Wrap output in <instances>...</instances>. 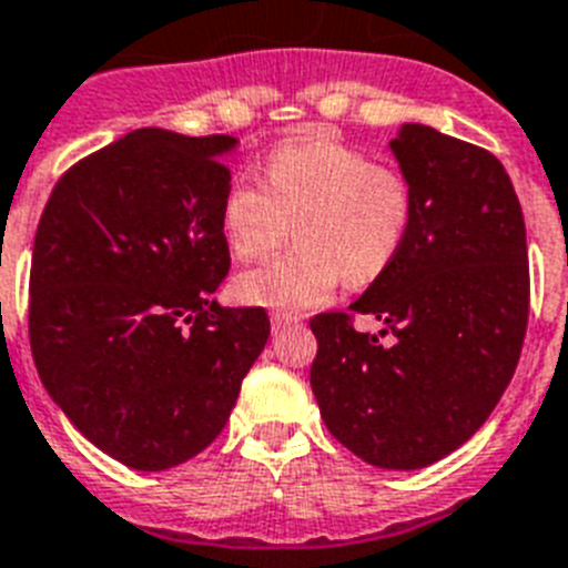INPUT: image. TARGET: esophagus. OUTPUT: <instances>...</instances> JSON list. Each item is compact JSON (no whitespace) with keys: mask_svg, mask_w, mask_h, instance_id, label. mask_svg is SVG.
<instances>
[{"mask_svg":"<svg viewBox=\"0 0 568 568\" xmlns=\"http://www.w3.org/2000/svg\"><path fill=\"white\" fill-rule=\"evenodd\" d=\"M293 324H298V316H290V313H273V318H270L273 333L287 331V327H293Z\"/></svg>","mask_w":568,"mask_h":568,"instance_id":"1","label":"esophagus"}]
</instances>
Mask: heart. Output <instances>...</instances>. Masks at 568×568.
<instances>
[{
	"label": "heart",
	"instance_id": "heart-1",
	"mask_svg": "<svg viewBox=\"0 0 568 568\" xmlns=\"http://www.w3.org/2000/svg\"><path fill=\"white\" fill-rule=\"evenodd\" d=\"M264 183L235 181L221 203V230L241 261L273 255L290 235V255L241 273L235 302L266 310L318 307L338 281L365 287L399 255L414 195L396 169L371 163L331 138H295L270 152Z\"/></svg>",
	"mask_w": 568,
	"mask_h": 568
}]
</instances>
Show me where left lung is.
<instances>
[{
  "instance_id": "left-lung-1",
  "label": "left lung",
  "mask_w": 568,
  "mask_h": 568,
  "mask_svg": "<svg viewBox=\"0 0 568 568\" xmlns=\"http://www.w3.org/2000/svg\"><path fill=\"white\" fill-rule=\"evenodd\" d=\"M390 152L414 195L394 264L347 313L310 322V385L333 436L387 471H414L468 443L515 376L528 322L526 224L491 152L405 123ZM371 315L382 345L352 327Z\"/></svg>"
}]
</instances>
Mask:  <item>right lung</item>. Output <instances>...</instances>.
<instances>
[{"label": "right lung", "instance_id": "1", "mask_svg": "<svg viewBox=\"0 0 568 568\" xmlns=\"http://www.w3.org/2000/svg\"><path fill=\"white\" fill-rule=\"evenodd\" d=\"M237 140L138 129L68 169L33 237L28 331L40 379L91 445L166 471L224 430L270 338L221 307V203Z\"/></svg>", "mask_w": 568, "mask_h": 568}]
</instances>
